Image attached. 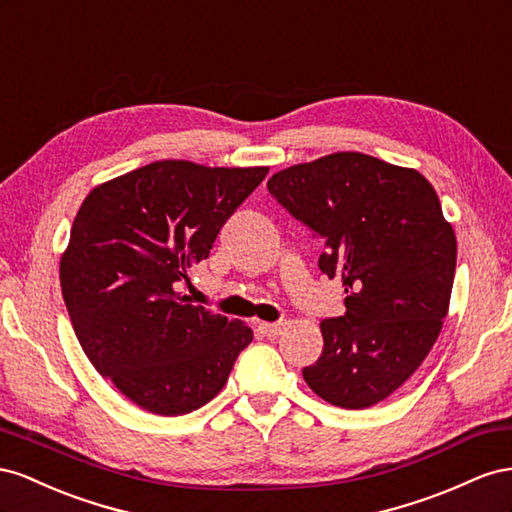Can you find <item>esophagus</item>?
<instances>
[{
	"mask_svg": "<svg viewBox=\"0 0 512 512\" xmlns=\"http://www.w3.org/2000/svg\"><path fill=\"white\" fill-rule=\"evenodd\" d=\"M283 326H285L283 321H276V324H268V321H261V324H259V330L264 332L268 339H274V337H279L281 330H283Z\"/></svg>",
	"mask_w": 512,
	"mask_h": 512,
	"instance_id": "obj_1",
	"label": "esophagus"
}]
</instances>
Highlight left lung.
I'll list each match as a JSON object with an SVG mask.
<instances>
[{
    "label": "left lung",
    "instance_id": "obj_1",
    "mask_svg": "<svg viewBox=\"0 0 512 512\" xmlns=\"http://www.w3.org/2000/svg\"><path fill=\"white\" fill-rule=\"evenodd\" d=\"M270 195L326 244L319 270L345 285V315L321 321L324 352L302 375L321 399L364 410L431 352L448 313L457 238L414 169L339 152L268 180Z\"/></svg>",
    "mask_w": 512,
    "mask_h": 512
}]
</instances>
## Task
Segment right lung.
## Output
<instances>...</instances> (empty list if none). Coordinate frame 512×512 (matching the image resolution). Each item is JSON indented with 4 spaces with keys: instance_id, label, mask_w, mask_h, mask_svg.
<instances>
[{
    "instance_id": "add662e5",
    "label": "right lung",
    "mask_w": 512,
    "mask_h": 512,
    "mask_svg": "<svg viewBox=\"0 0 512 512\" xmlns=\"http://www.w3.org/2000/svg\"><path fill=\"white\" fill-rule=\"evenodd\" d=\"M266 173L158 160L96 186L79 208L60 261L72 328L94 369L143 410H199L253 341L180 287Z\"/></svg>"
}]
</instances>
